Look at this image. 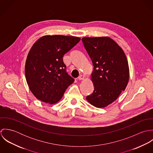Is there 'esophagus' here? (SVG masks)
Wrapping results in <instances>:
<instances>
[{
  "label": "esophagus",
  "instance_id": "34e87169",
  "mask_svg": "<svg viewBox=\"0 0 153 153\" xmlns=\"http://www.w3.org/2000/svg\"><path fill=\"white\" fill-rule=\"evenodd\" d=\"M78 79H79V80H82V79H84V76L82 75H79V76H78Z\"/></svg>",
  "mask_w": 153,
  "mask_h": 153
}]
</instances>
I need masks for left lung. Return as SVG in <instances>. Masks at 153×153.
Returning a JSON list of instances; mask_svg holds the SVG:
<instances>
[{
    "mask_svg": "<svg viewBox=\"0 0 153 153\" xmlns=\"http://www.w3.org/2000/svg\"><path fill=\"white\" fill-rule=\"evenodd\" d=\"M82 41L94 65L91 80L94 90L86 99L95 107H105L117 99L128 84L126 56L109 37H85Z\"/></svg>",
    "mask_w": 153,
    "mask_h": 153,
    "instance_id": "1",
    "label": "left lung"
}]
</instances>
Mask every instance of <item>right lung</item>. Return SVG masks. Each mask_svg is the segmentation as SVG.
<instances>
[{"label": "right lung", "mask_w": 153, "mask_h": 153, "mask_svg": "<svg viewBox=\"0 0 153 153\" xmlns=\"http://www.w3.org/2000/svg\"><path fill=\"white\" fill-rule=\"evenodd\" d=\"M81 39L75 36L46 35L32 46L25 64V76L32 94L39 100L58 102L75 79L66 71L63 56Z\"/></svg>", "instance_id": "add662e5"}]
</instances>
